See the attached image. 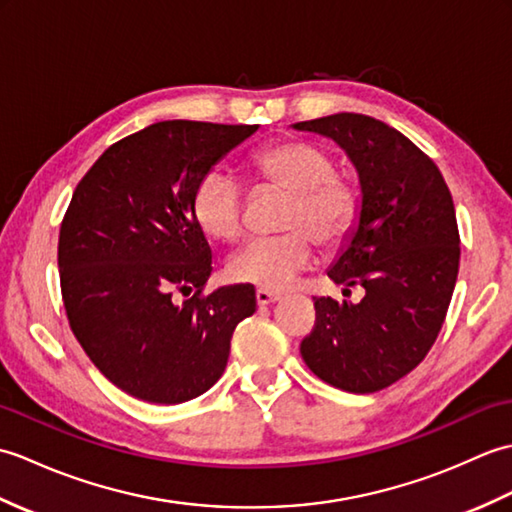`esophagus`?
I'll return each mask as SVG.
<instances>
[{"label":"esophagus","mask_w":512,"mask_h":512,"mask_svg":"<svg viewBox=\"0 0 512 512\" xmlns=\"http://www.w3.org/2000/svg\"><path fill=\"white\" fill-rule=\"evenodd\" d=\"M255 299H257V306H268V303H275V301H279L281 297L277 295V292H270V290H262V288H259V290L255 292Z\"/></svg>","instance_id":"1"}]
</instances>
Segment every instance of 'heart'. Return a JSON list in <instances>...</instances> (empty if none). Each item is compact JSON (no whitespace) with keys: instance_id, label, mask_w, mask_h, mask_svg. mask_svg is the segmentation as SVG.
I'll list each match as a JSON object with an SVG mask.
<instances>
[{"instance_id":"b5f03b06","label":"heart","mask_w":512,"mask_h":512,"mask_svg":"<svg viewBox=\"0 0 512 512\" xmlns=\"http://www.w3.org/2000/svg\"><path fill=\"white\" fill-rule=\"evenodd\" d=\"M262 184L290 191L281 226L290 231L255 237L228 262V277L262 290H286L314 262V239L336 244L350 231L358 211V193L334 160L308 140H281L259 149L253 158ZM195 220L206 235L233 242L244 231V189L224 171H209L193 195Z\"/></svg>"}]
</instances>
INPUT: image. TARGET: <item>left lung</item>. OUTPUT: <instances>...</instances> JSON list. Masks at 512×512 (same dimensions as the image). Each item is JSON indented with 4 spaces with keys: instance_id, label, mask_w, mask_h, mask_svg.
I'll return each mask as SVG.
<instances>
[{
    "instance_id": "1",
    "label": "left lung",
    "mask_w": 512,
    "mask_h": 512,
    "mask_svg": "<svg viewBox=\"0 0 512 512\" xmlns=\"http://www.w3.org/2000/svg\"><path fill=\"white\" fill-rule=\"evenodd\" d=\"M332 138L358 173L361 211L328 270L365 297L314 299L317 323L301 341L306 365L350 394H374L418 367L447 317L460 266V233L440 169L398 129L365 114L292 125Z\"/></svg>"
}]
</instances>
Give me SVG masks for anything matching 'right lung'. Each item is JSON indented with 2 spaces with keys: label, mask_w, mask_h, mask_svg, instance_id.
Segmentation results:
<instances>
[{
  "label": "right lung",
  "mask_w": 512,
  "mask_h": 512,
  "mask_svg": "<svg viewBox=\"0 0 512 512\" xmlns=\"http://www.w3.org/2000/svg\"><path fill=\"white\" fill-rule=\"evenodd\" d=\"M257 127L154 123L76 184L59 233L63 306L90 361L129 396L178 405L204 394L257 308L248 284L202 295L211 248L193 213L200 180Z\"/></svg>",
  "instance_id": "obj_1"
}]
</instances>
